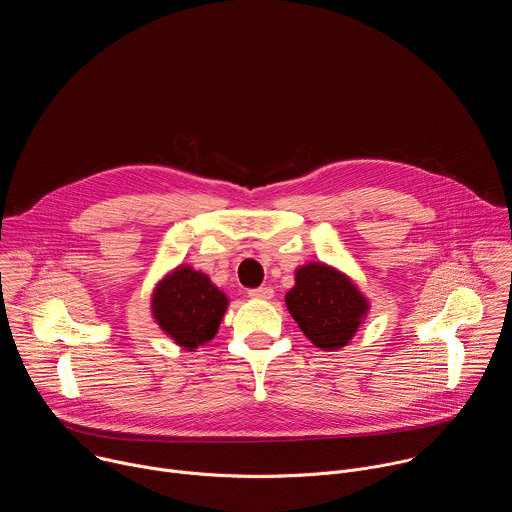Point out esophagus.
<instances>
[{
  "label": "esophagus",
  "mask_w": 512,
  "mask_h": 512,
  "mask_svg": "<svg viewBox=\"0 0 512 512\" xmlns=\"http://www.w3.org/2000/svg\"><path fill=\"white\" fill-rule=\"evenodd\" d=\"M249 296H251V298H255V300H271V298H273V289H271V287L261 285V287L251 289V291H249Z\"/></svg>",
  "instance_id": "esophagus-1"
}]
</instances>
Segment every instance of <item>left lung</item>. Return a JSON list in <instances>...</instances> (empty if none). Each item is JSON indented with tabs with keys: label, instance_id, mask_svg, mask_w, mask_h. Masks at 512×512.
Returning a JSON list of instances; mask_svg holds the SVG:
<instances>
[{
	"label": "left lung",
	"instance_id": "8db88e82",
	"mask_svg": "<svg viewBox=\"0 0 512 512\" xmlns=\"http://www.w3.org/2000/svg\"><path fill=\"white\" fill-rule=\"evenodd\" d=\"M285 306L322 350L344 348L369 316L371 302L344 271L312 261L296 269V283L285 294Z\"/></svg>",
	"mask_w": 512,
	"mask_h": 512
}]
</instances>
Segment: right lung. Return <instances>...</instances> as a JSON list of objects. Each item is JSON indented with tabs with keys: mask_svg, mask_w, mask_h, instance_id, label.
<instances>
[{
	"mask_svg": "<svg viewBox=\"0 0 512 512\" xmlns=\"http://www.w3.org/2000/svg\"><path fill=\"white\" fill-rule=\"evenodd\" d=\"M150 304L160 330L180 348L194 352L216 336L229 298L206 273L178 265L156 283Z\"/></svg>",
	"mask_w": 512,
	"mask_h": 512,
	"instance_id": "1",
	"label": "right lung"
}]
</instances>
